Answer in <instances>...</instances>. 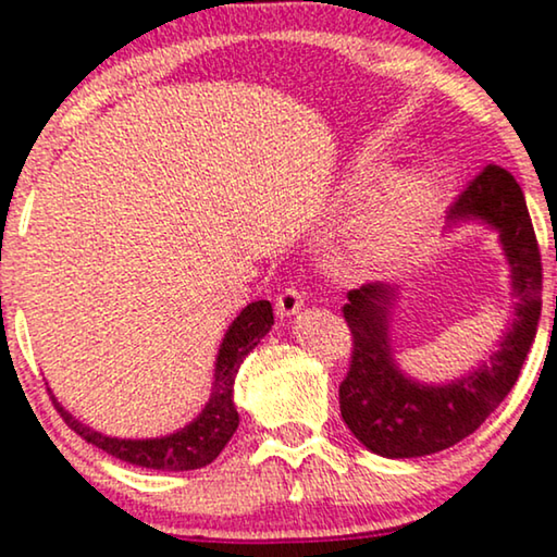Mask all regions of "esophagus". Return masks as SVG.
<instances>
[{
	"instance_id": "1",
	"label": "esophagus",
	"mask_w": 557,
	"mask_h": 557,
	"mask_svg": "<svg viewBox=\"0 0 557 557\" xmlns=\"http://www.w3.org/2000/svg\"><path fill=\"white\" fill-rule=\"evenodd\" d=\"M304 307V292L296 286H286L284 292L276 296V311L281 317H292Z\"/></svg>"
}]
</instances>
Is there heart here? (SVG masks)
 <instances>
[{
    "mask_svg": "<svg viewBox=\"0 0 557 557\" xmlns=\"http://www.w3.org/2000/svg\"><path fill=\"white\" fill-rule=\"evenodd\" d=\"M441 202L438 185L416 174L393 182L362 205L352 227V250L364 265L391 263L416 246Z\"/></svg>",
    "mask_w": 557,
    "mask_h": 557,
    "instance_id": "obj_1",
    "label": "heart"
}]
</instances>
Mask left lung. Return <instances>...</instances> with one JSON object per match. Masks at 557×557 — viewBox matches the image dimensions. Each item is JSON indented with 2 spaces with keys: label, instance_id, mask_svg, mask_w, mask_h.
<instances>
[{
  "label": "left lung",
  "instance_id": "1",
  "mask_svg": "<svg viewBox=\"0 0 557 557\" xmlns=\"http://www.w3.org/2000/svg\"><path fill=\"white\" fill-rule=\"evenodd\" d=\"M448 218H479L499 231L512 265L517 301L512 330L497 352L471 375L448 385H421L395 368L387 345V311L393 288L362 284L342 307L352 332V357L339 385V410L347 429L372 454L413 459L444 451L474 433L507 398L535 342L543 309V263L522 187L507 170L486 164L456 197Z\"/></svg>",
  "mask_w": 557,
  "mask_h": 557
}]
</instances>
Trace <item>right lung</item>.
I'll return each mask as SVG.
<instances>
[{
    "label": "right lung",
    "mask_w": 557,
    "mask_h": 557,
    "mask_svg": "<svg viewBox=\"0 0 557 557\" xmlns=\"http://www.w3.org/2000/svg\"><path fill=\"white\" fill-rule=\"evenodd\" d=\"M271 301H253L240 311L238 319L231 324V330H227L223 345H220L210 403L193 423L185 425V429L177 433H172V436L147 441L109 438L103 436V433L75 421V418L55 400V395H50V398L55 403L60 418H63L81 438L103 448L106 454L116 456L121 461L159 471L202 469L208 467L210 461L218 459V454L223 451L235 429H238V410H235L233 403L235 375H238V368L240 362L246 360V355L265 337V332L271 330Z\"/></svg>",
    "instance_id": "right-lung-1"
}]
</instances>
